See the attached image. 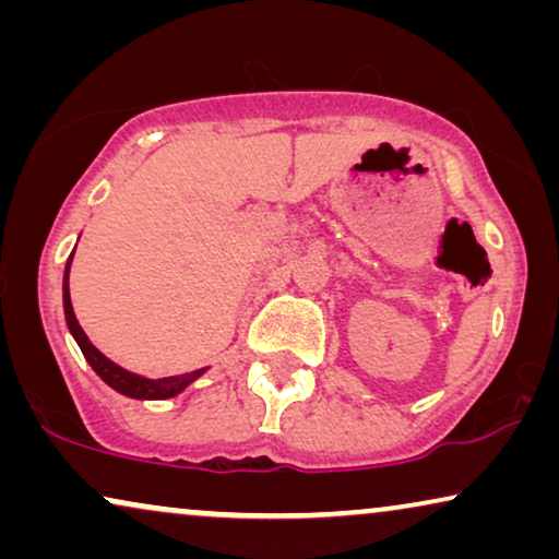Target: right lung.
<instances>
[{
    "instance_id": "1",
    "label": "right lung",
    "mask_w": 559,
    "mask_h": 559,
    "mask_svg": "<svg viewBox=\"0 0 559 559\" xmlns=\"http://www.w3.org/2000/svg\"><path fill=\"white\" fill-rule=\"evenodd\" d=\"M71 262L73 257L68 259L66 264V277H63V308H66V323L71 328L75 343H79L83 356H86V361L91 364V369H94L98 377H102L106 384L111 389H117L119 394L124 396H132V400H170V396L180 394L182 389H186L190 381H195L201 377L203 369H198L193 373H182V377H167V379H144L140 373H132L127 369H121L114 361H109L102 350H98L94 343L88 341V335L83 333V328L79 325V320H75V312H73V305H71V289H68V274H71Z\"/></svg>"
}]
</instances>
